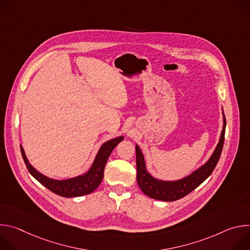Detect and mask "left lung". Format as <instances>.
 I'll return each mask as SVG.
<instances>
[{
	"instance_id": "obj_1",
	"label": "left lung",
	"mask_w": 250,
	"mask_h": 250,
	"mask_svg": "<svg viewBox=\"0 0 250 250\" xmlns=\"http://www.w3.org/2000/svg\"><path fill=\"white\" fill-rule=\"evenodd\" d=\"M226 132V117L224 115V128L222 131L221 139L219 145L209 158V160L200 169L195 171L192 175L184 178L182 180L175 182H164L154 179L146 169V163L139 147L136 146V180L139 188L146 196L160 201L172 202L179 200L193 190H195L199 185H201L207 178L212 173L216 168L224 146Z\"/></svg>"
}]
</instances>
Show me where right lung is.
Returning <instances> with one entry per match:
<instances>
[{"mask_svg":"<svg viewBox=\"0 0 250 250\" xmlns=\"http://www.w3.org/2000/svg\"><path fill=\"white\" fill-rule=\"evenodd\" d=\"M123 139L124 137L121 136L105 142V144H104L103 146L101 147L91 169L87 174L83 176H79L77 178H73V179L66 180V181H55L43 176L28 163L21 146V151L28 172L42 185H43L44 187H46L48 190H50L56 195H59L65 198H73V197L88 195L99 187V185L103 180L104 169L105 163L108 161L109 156L113 151V149Z\"/></svg>","mask_w":250,"mask_h":250,"instance_id":"right-lung-1","label":"right lung"}]
</instances>
